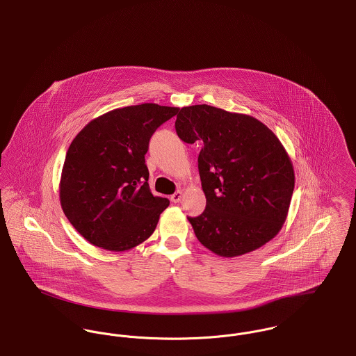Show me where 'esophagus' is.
<instances>
[{"label":"esophagus","mask_w":356,"mask_h":356,"mask_svg":"<svg viewBox=\"0 0 356 356\" xmlns=\"http://www.w3.org/2000/svg\"><path fill=\"white\" fill-rule=\"evenodd\" d=\"M181 197H183V191H176L170 196V200L173 203H179L181 200Z\"/></svg>","instance_id":"esophagus-1"}]
</instances>
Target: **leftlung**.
I'll use <instances>...</instances> for the list:
<instances>
[{"instance_id":"obj_1","label":"left lung","mask_w":356,"mask_h":356,"mask_svg":"<svg viewBox=\"0 0 356 356\" xmlns=\"http://www.w3.org/2000/svg\"><path fill=\"white\" fill-rule=\"evenodd\" d=\"M176 133L203 143L197 157L206 210L188 220L200 244L236 257L267 244L287 218L293 163L274 133L253 116L207 104L183 107Z\"/></svg>"}]
</instances>
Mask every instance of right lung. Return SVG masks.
I'll use <instances>...</instances> for the list:
<instances>
[{
  "instance_id": "1",
  "label": "right lung",
  "mask_w": 356,
  "mask_h": 356,
  "mask_svg": "<svg viewBox=\"0 0 356 356\" xmlns=\"http://www.w3.org/2000/svg\"><path fill=\"white\" fill-rule=\"evenodd\" d=\"M179 112L145 103L90 120L66 153L59 183L65 216L92 245L123 252L147 240L169 206L149 188L153 133Z\"/></svg>"
}]
</instances>
